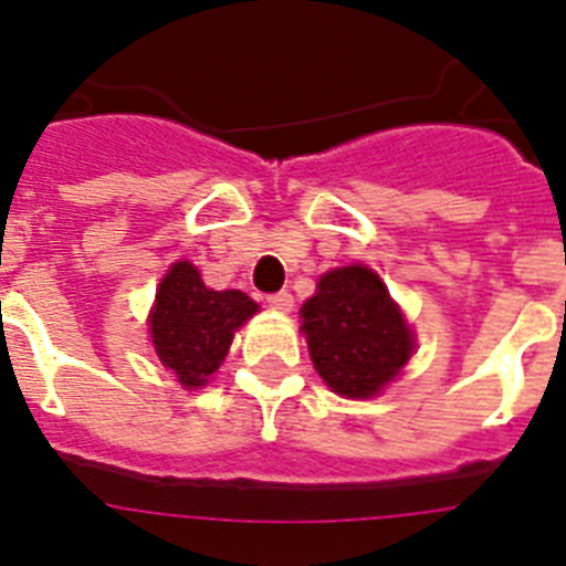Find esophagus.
Returning a JSON list of instances; mask_svg holds the SVG:
<instances>
[{
    "label": "esophagus",
    "mask_w": 566,
    "mask_h": 566,
    "mask_svg": "<svg viewBox=\"0 0 566 566\" xmlns=\"http://www.w3.org/2000/svg\"><path fill=\"white\" fill-rule=\"evenodd\" d=\"M266 303L272 308H277V312H292V306H294V297L289 292H274V294H269L266 297Z\"/></svg>",
    "instance_id": "obj_1"
}]
</instances>
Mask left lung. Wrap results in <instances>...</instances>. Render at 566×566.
<instances>
[{"label": "left lung", "mask_w": 566, "mask_h": 566, "mask_svg": "<svg viewBox=\"0 0 566 566\" xmlns=\"http://www.w3.org/2000/svg\"><path fill=\"white\" fill-rule=\"evenodd\" d=\"M300 314L314 368L343 397H374L413 354L411 328L371 269L323 274Z\"/></svg>", "instance_id": "obj_1"}]
</instances>
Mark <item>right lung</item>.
<instances>
[{
	"mask_svg": "<svg viewBox=\"0 0 566 566\" xmlns=\"http://www.w3.org/2000/svg\"><path fill=\"white\" fill-rule=\"evenodd\" d=\"M254 312L258 303L247 294L238 289L212 292L203 286L198 269L181 260L169 269L155 294L149 317L155 354L181 385H203L227 357L238 326Z\"/></svg>",
	"mask_w": 566,
	"mask_h": 566,
	"instance_id": "1",
	"label": "right lung"
}]
</instances>
